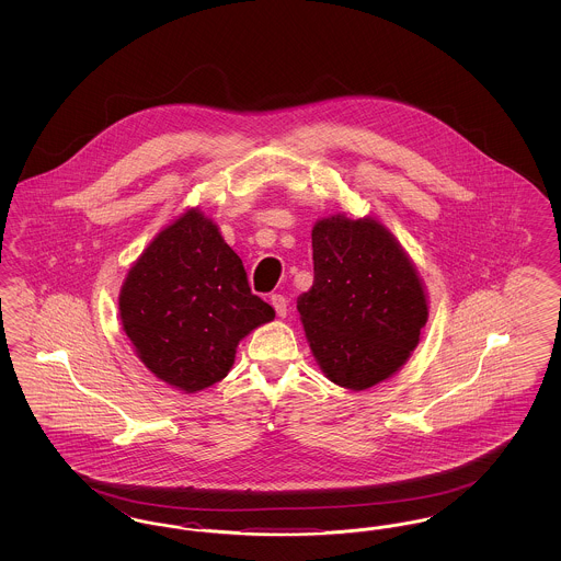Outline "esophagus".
<instances>
[{
	"label": "esophagus",
	"mask_w": 561,
	"mask_h": 561,
	"mask_svg": "<svg viewBox=\"0 0 561 561\" xmlns=\"http://www.w3.org/2000/svg\"><path fill=\"white\" fill-rule=\"evenodd\" d=\"M268 302H271V307L275 309L277 318H284V316L288 313V300H286V296H284V294H271Z\"/></svg>",
	"instance_id": "1"
}]
</instances>
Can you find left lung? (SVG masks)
<instances>
[{
  "label": "left lung",
  "instance_id": "left-lung-1",
  "mask_svg": "<svg viewBox=\"0 0 561 561\" xmlns=\"http://www.w3.org/2000/svg\"><path fill=\"white\" fill-rule=\"evenodd\" d=\"M313 286L298 313L313 357L334 385L364 391L408 362L428 320L423 279L373 216L332 214L311 231Z\"/></svg>",
  "mask_w": 561,
  "mask_h": 561
}]
</instances>
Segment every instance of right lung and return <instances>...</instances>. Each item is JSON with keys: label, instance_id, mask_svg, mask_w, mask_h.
Segmentation results:
<instances>
[{"label": "right lung", "instance_id": "obj_1", "mask_svg": "<svg viewBox=\"0 0 561 561\" xmlns=\"http://www.w3.org/2000/svg\"><path fill=\"white\" fill-rule=\"evenodd\" d=\"M273 318V307L250 290L240 256L199 208L161 229L119 290V320L138 359L185 393L222 380L241 339Z\"/></svg>", "mask_w": 561, "mask_h": 561}]
</instances>
